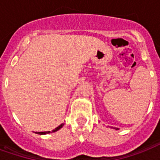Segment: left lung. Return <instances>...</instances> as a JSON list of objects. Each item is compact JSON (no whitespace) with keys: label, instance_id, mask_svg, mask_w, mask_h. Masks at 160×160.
Returning a JSON list of instances; mask_svg holds the SVG:
<instances>
[{"label":"left lung","instance_id":"1","mask_svg":"<svg viewBox=\"0 0 160 160\" xmlns=\"http://www.w3.org/2000/svg\"><path fill=\"white\" fill-rule=\"evenodd\" d=\"M116 129H117V128H116Z\"/></svg>","mask_w":160,"mask_h":160}]
</instances>
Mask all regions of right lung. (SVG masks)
<instances>
[{
  "label": "right lung",
  "mask_w": 160,
  "mask_h": 160,
  "mask_svg": "<svg viewBox=\"0 0 160 160\" xmlns=\"http://www.w3.org/2000/svg\"><path fill=\"white\" fill-rule=\"evenodd\" d=\"M63 126V123H62L61 125H59L58 127H57L55 129H53L52 131H48V132H36V133H38V134H48V133H53V132H56V131H58Z\"/></svg>",
  "instance_id": "add662e5"
}]
</instances>
